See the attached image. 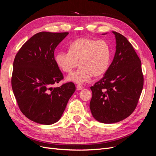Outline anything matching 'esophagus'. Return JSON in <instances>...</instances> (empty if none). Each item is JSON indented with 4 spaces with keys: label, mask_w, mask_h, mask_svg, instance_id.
Instances as JSON below:
<instances>
[{
    "label": "esophagus",
    "mask_w": 156,
    "mask_h": 156,
    "mask_svg": "<svg viewBox=\"0 0 156 156\" xmlns=\"http://www.w3.org/2000/svg\"><path fill=\"white\" fill-rule=\"evenodd\" d=\"M83 88V87L81 85V84H77V89L78 90H81Z\"/></svg>",
    "instance_id": "34e87169"
}]
</instances>
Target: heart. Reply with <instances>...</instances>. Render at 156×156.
<instances>
[{
	"instance_id": "b5f03b06",
	"label": "heart",
	"mask_w": 156,
	"mask_h": 156,
	"mask_svg": "<svg viewBox=\"0 0 156 156\" xmlns=\"http://www.w3.org/2000/svg\"><path fill=\"white\" fill-rule=\"evenodd\" d=\"M111 57V50L107 41L81 37L69 44L68 52H58L55 60L65 73L72 72L79 64L81 67L70 74L67 81L83 83L89 81L92 76L98 77L105 74L109 67Z\"/></svg>"
}]
</instances>
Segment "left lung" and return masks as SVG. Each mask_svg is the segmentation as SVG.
<instances>
[{"instance_id": "left-lung-1", "label": "left lung", "mask_w": 156, "mask_h": 156, "mask_svg": "<svg viewBox=\"0 0 156 156\" xmlns=\"http://www.w3.org/2000/svg\"><path fill=\"white\" fill-rule=\"evenodd\" d=\"M112 32L116 39L114 58L104 77L90 87L92 115L104 124L123 120L134 111L144 83L140 60L133 46L123 35Z\"/></svg>"}]
</instances>
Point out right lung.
<instances>
[{"label":"right lung","instance_id":"right-lung-1","mask_svg":"<svg viewBox=\"0 0 156 156\" xmlns=\"http://www.w3.org/2000/svg\"><path fill=\"white\" fill-rule=\"evenodd\" d=\"M68 34L37 33L25 42L14 59V96L23 114L36 123L51 125L58 122L75 91L72 82L52 87L63 79L55 62V49Z\"/></svg>","mask_w":156,"mask_h":156}]
</instances>
